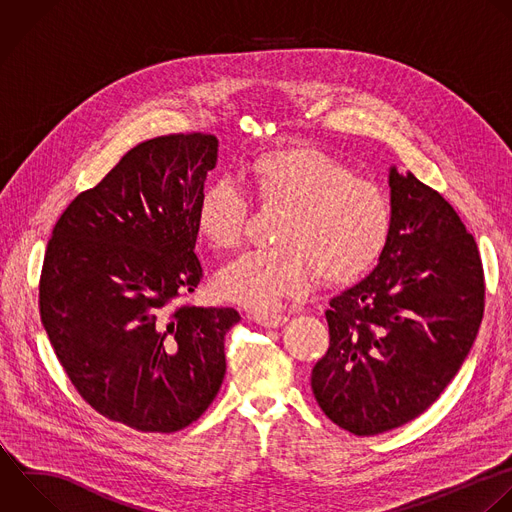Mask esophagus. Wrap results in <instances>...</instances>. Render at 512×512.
Listing matches in <instances>:
<instances>
[{"mask_svg": "<svg viewBox=\"0 0 512 512\" xmlns=\"http://www.w3.org/2000/svg\"><path fill=\"white\" fill-rule=\"evenodd\" d=\"M252 320L258 322L260 326H266V328H278V326H282L288 318H286V314H282V312H254V314H252Z\"/></svg>", "mask_w": 512, "mask_h": 512, "instance_id": "esophagus-1", "label": "esophagus"}]
</instances>
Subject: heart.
<instances>
[{
  "label": "heart",
  "mask_w": 512,
  "mask_h": 512,
  "mask_svg": "<svg viewBox=\"0 0 512 512\" xmlns=\"http://www.w3.org/2000/svg\"><path fill=\"white\" fill-rule=\"evenodd\" d=\"M244 176L260 206H282V212L274 246L248 250L218 270L214 284L224 300L268 310L302 294L316 274L330 284L352 282L384 252L394 222L392 198L342 160L286 146L258 154ZM248 218L244 190L220 178L198 200L196 230L212 248L230 250L240 244Z\"/></svg>",
  "instance_id": "obj_1"
}]
</instances>
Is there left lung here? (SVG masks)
I'll list each match as a JSON object with an SVG mask.
<instances>
[{
  "label": "left lung",
  "instance_id": "obj_1",
  "mask_svg": "<svg viewBox=\"0 0 512 512\" xmlns=\"http://www.w3.org/2000/svg\"><path fill=\"white\" fill-rule=\"evenodd\" d=\"M394 222L376 268L330 300V346L312 368L322 412L356 436L422 414L462 366L484 312V272L454 208L390 168Z\"/></svg>",
  "mask_w": 512,
  "mask_h": 512
}]
</instances>
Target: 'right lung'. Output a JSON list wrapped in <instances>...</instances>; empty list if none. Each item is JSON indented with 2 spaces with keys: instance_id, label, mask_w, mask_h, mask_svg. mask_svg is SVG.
<instances>
[{
  "instance_id": "obj_1",
  "label": "right lung",
  "mask_w": 512,
  "mask_h": 512,
  "mask_svg": "<svg viewBox=\"0 0 512 512\" xmlns=\"http://www.w3.org/2000/svg\"><path fill=\"white\" fill-rule=\"evenodd\" d=\"M212 134H170L132 148L54 226L40 314L80 396L142 432L198 420L224 374L234 308L174 304L204 272L196 208L216 166Z\"/></svg>"
}]
</instances>
